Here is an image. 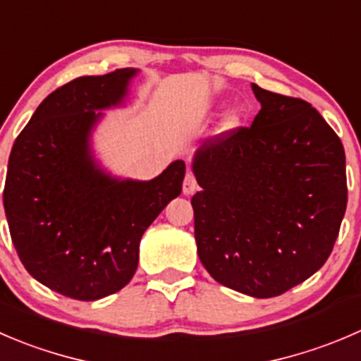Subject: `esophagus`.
<instances>
[{
    "label": "esophagus",
    "instance_id": "34e87169",
    "mask_svg": "<svg viewBox=\"0 0 361 361\" xmlns=\"http://www.w3.org/2000/svg\"><path fill=\"white\" fill-rule=\"evenodd\" d=\"M199 185H197V180H195L194 174L188 171L187 174H185V180H183V194L185 195H192L194 192H197Z\"/></svg>",
    "mask_w": 361,
    "mask_h": 361
}]
</instances>
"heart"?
Listing matches in <instances>:
<instances>
[{"label":"heart","mask_w":361,"mask_h":361,"mask_svg":"<svg viewBox=\"0 0 361 361\" xmlns=\"http://www.w3.org/2000/svg\"><path fill=\"white\" fill-rule=\"evenodd\" d=\"M238 125H240V116H238L236 113H229L226 116V120H224V128H236Z\"/></svg>","instance_id":"1"}]
</instances>
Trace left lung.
I'll return each mask as SVG.
<instances>
[{
    "label": "left lung",
    "mask_w": 361,
    "mask_h": 361,
    "mask_svg": "<svg viewBox=\"0 0 361 361\" xmlns=\"http://www.w3.org/2000/svg\"><path fill=\"white\" fill-rule=\"evenodd\" d=\"M252 90L261 102L252 127L195 152L194 233L219 284L271 298L330 257L348 204L345 153L309 102Z\"/></svg>",
    "instance_id": "obj_1"
}]
</instances>
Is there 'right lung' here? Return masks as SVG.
<instances>
[{"instance_id": "1", "label": "right lung", "mask_w": 361, "mask_h": 361, "mask_svg": "<svg viewBox=\"0 0 361 361\" xmlns=\"http://www.w3.org/2000/svg\"><path fill=\"white\" fill-rule=\"evenodd\" d=\"M134 68L86 75L52 92L17 135L3 206L27 274L63 296L93 302L134 277L139 243L181 194L185 162L149 181L116 180L95 164L90 134L127 95Z\"/></svg>"}]
</instances>
